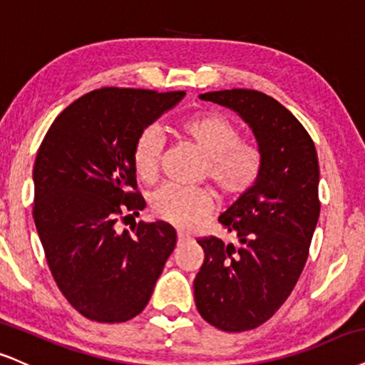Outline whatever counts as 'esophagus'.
Listing matches in <instances>:
<instances>
[{
    "mask_svg": "<svg viewBox=\"0 0 365 365\" xmlns=\"http://www.w3.org/2000/svg\"><path fill=\"white\" fill-rule=\"evenodd\" d=\"M177 238H178V241H185L188 238V235H187V232H183V231H178Z\"/></svg>",
    "mask_w": 365,
    "mask_h": 365,
    "instance_id": "obj_1",
    "label": "esophagus"
}]
</instances>
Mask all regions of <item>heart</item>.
<instances>
[{"instance_id": "obj_1", "label": "heart", "mask_w": 365, "mask_h": 365, "mask_svg": "<svg viewBox=\"0 0 365 365\" xmlns=\"http://www.w3.org/2000/svg\"><path fill=\"white\" fill-rule=\"evenodd\" d=\"M177 133L190 140L204 156V177L222 197H240L257 182L262 170V153L255 144L241 140L238 125L219 113L205 112L182 118ZM161 138L155 127H148L135 139L133 165L144 182L158 173ZM214 207L207 188H185L166 183L151 195V209L158 217L178 227H190Z\"/></svg>"}]
</instances>
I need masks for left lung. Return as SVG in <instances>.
Returning <instances> with one entry per match:
<instances>
[{
  "instance_id": "obj_1",
  "label": "left lung",
  "mask_w": 365,
  "mask_h": 365,
  "mask_svg": "<svg viewBox=\"0 0 365 365\" xmlns=\"http://www.w3.org/2000/svg\"><path fill=\"white\" fill-rule=\"evenodd\" d=\"M200 98L238 113L262 153L257 182L219 216L238 245L197 240L205 255L194 280L197 309L219 330L247 331L275 314L308 260L319 217L318 155L301 122L262 91L232 88Z\"/></svg>"
}]
</instances>
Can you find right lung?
Segmentation results:
<instances>
[{
    "mask_svg": "<svg viewBox=\"0 0 365 365\" xmlns=\"http://www.w3.org/2000/svg\"><path fill=\"white\" fill-rule=\"evenodd\" d=\"M185 91L100 88L64 108L34 165V221L52 277L69 304L98 323H122L146 308L177 245L168 222L122 217L146 207L138 192V135Z\"/></svg>",
    "mask_w": 365,
    "mask_h": 365,
    "instance_id": "add662e5",
    "label": "right lung"
}]
</instances>
